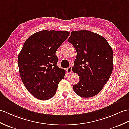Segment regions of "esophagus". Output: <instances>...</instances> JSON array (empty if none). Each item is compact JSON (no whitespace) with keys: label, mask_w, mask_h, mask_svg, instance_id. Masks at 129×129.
I'll return each mask as SVG.
<instances>
[{"label":"esophagus","mask_w":129,"mask_h":129,"mask_svg":"<svg viewBox=\"0 0 129 129\" xmlns=\"http://www.w3.org/2000/svg\"><path fill=\"white\" fill-rule=\"evenodd\" d=\"M66 70H67L68 74H70L71 73V72H72V67H71V66H70V67L68 68Z\"/></svg>","instance_id":"34e87169"}]
</instances>
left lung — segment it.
I'll list each match as a JSON object with an SVG mask.
<instances>
[{
	"label": "left lung",
	"mask_w": 129,
	"mask_h": 129,
	"mask_svg": "<svg viewBox=\"0 0 129 129\" xmlns=\"http://www.w3.org/2000/svg\"><path fill=\"white\" fill-rule=\"evenodd\" d=\"M76 49V59L72 70L80 81L73 86L83 98L93 97L103 89L113 69V52L106 39L87 30L74 31L68 40Z\"/></svg>",
	"instance_id": "obj_1"
}]
</instances>
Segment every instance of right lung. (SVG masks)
Returning <instances> with one entry per match:
<instances>
[{
	"label": "right lung",
	"instance_id": "add662e5",
	"mask_svg": "<svg viewBox=\"0 0 129 129\" xmlns=\"http://www.w3.org/2000/svg\"><path fill=\"white\" fill-rule=\"evenodd\" d=\"M68 31L43 30L35 33L24 43L18 56V66L23 85L30 93L41 100L55 95L65 71L57 65L55 54L67 40Z\"/></svg>",
	"mask_w": 129,
	"mask_h": 129
}]
</instances>
